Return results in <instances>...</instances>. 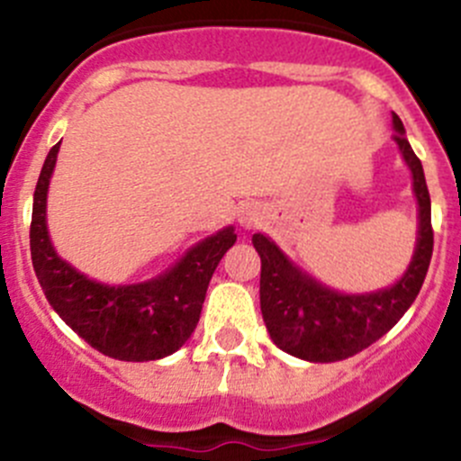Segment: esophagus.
<instances>
[{
  "label": "esophagus",
  "instance_id": "esophagus-1",
  "mask_svg": "<svg viewBox=\"0 0 461 461\" xmlns=\"http://www.w3.org/2000/svg\"><path fill=\"white\" fill-rule=\"evenodd\" d=\"M260 221H263V212H260L258 204L245 203L243 207L239 209V222L245 230H252V227H257Z\"/></svg>",
  "mask_w": 461,
  "mask_h": 461
}]
</instances>
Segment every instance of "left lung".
Segmentation results:
<instances>
[{
    "mask_svg": "<svg viewBox=\"0 0 461 461\" xmlns=\"http://www.w3.org/2000/svg\"><path fill=\"white\" fill-rule=\"evenodd\" d=\"M393 124L394 142L411 167L412 192L420 204L415 254L394 285L370 294H341L294 267L267 236H252L260 257V312L272 341L287 355L314 364L357 355L406 314L424 285L432 257L430 194L424 167L406 140V129L397 113H393Z\"/></svg>",
    "mask_w": 461,
    "mask_h": 461,
    "instance_id": "1",
    "label": "left lung"
}]
</instances>
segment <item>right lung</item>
I'll return each mask as SVG.
<instances>
[{"instance_id":"add662e5","label":"right lung","mask_w":461,"mask_h":461,"mask_svg":"<svg viewBox=\"0 0 461 461\" xmlns=\"http://www.w3.org/2000/svg\"><path fill=\"white\" fill-rule=\"evenodd\" d=\"M59 142L46 156L32 196L31 258L46 299L91 348L120 361L174 355L196 330L212 274L236 243L234 227L194 245L169 272L138 285H104L58 257L46 230V194Z\"/></svg>"}]
</instances>
